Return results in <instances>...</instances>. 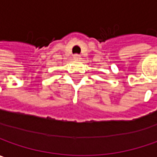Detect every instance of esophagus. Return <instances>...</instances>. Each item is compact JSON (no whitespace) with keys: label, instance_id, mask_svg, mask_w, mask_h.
Listing matches in <instances>:
<instances>
[{"label":"esophagus","instance_id":"34e87169","mask_svg":"<svg viewBox=\"0 0 157 157\" xmlns=\"http://www.w3.org/2000/svg\"><path fill=\"white\" fill-rule=\"evenodd\" d=\"M74 59H75V60H80V59H81V56H80L79 55H75V56H74Z\"/></svg>","mask_w":157,"mask_h":157}]
</instances>
